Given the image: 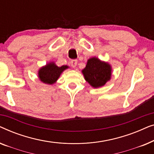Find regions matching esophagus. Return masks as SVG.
Here are the masks:
<instances>
[{
  "label": "esophagus",
  "mask_w": 154,
  "mask_h": 154,
  "mask_svg": "<svg viewBox=\"0 0 154 154\" xmlns=\"http://www.w3.org/2000/svg\"><path fill=\"white\" fill-rule=\"evenodd\" d=\"M71 66L72 67H73V68H75V66H76V65H77V63H78V61L76 60H71Z\"/></svg>",
  "instance_id": "34e87169"
}]
</instances>
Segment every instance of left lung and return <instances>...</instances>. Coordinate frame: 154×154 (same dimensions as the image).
Returning a JSON list of instances; mask_svg holds the SVG:
<instances>
[{"label":"left lung","mask_w":154,"mask_h":154,"mask_svg":"<svg viewBox=\"0 0 154 154\" xmlns=\"http://www.w3.org/2000/svg\"><path fill=\"white\" fill-rule=\"evenodd\" d=\"M85 80L94 88L104 86L111 80L112 67L109 62L93 57L88 60L87 64L82 70Z\"/></svg>","instance_id":"obj_1"}]
</instances>
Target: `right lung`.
<instances>
[{"label":"right lung","mask_w":154,"mask_h":154,"mask_svg":"<svg viewBox=\"0 0 154 154\" xmlns=\"http://www.w3.org/2000/svg\"><path fill=\"white\" fill-rule=\"evenodd\" d=\"M69 68V67L66 65L60 67L57 66L54 62H50L39 69L38 75L42 83L52 85L56 83L63 71Z\"/></svg>","instance_id":"add662e5"}]
</instances>
